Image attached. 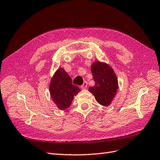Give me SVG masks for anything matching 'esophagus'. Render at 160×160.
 Listing matches in <instances>:
<instances>
[{"label":"esophagus","mask_w":160,"mask_h":160,"mask_svg":"<svg viewBox=\"0 0 160 160\" xmlns=\"http://www.w3.org/2000/svg\"><path fill=\"white\" fill-rule=\"evenodd\" d=\"M87 87H88V83H87V82H86V81H85L84 83H83V84L81 86V88L82 89H83L87 88Z\"/></svg>","instance_id":"34e87169"}]
</instances>
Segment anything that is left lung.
<instances>
[{"label":"left lung","mask_w":160,"mask_h":160,"mask_svg":"<svg viewBox=\"0 0 160 160\" xmlns=\"http://www.w3.org/2000/svg\"><path fill=\"white\" fill-rule=\"evenodd\" d=\"M95 85L89 88L96 101L103 106H110L118 92V83L114 71L108 64L96 60L91 66Z\"/></svg>","instance_id":"8db88e82"}]
</instances>
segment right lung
<instances>
[{"label": "right lung", "instance_id": "right-lung-1", "mask_svg": "<svg viewBox=\"0 0 160 160\" xmlns=\"http://www.w3.org/2000/svg\"><path fill=\"white\" fill-rule=\"evenodd\" d=\"M52 100L60 110L67 109L71 104L74 96L81 92L80 88L72 83V79L63 67L56 71L49 85Z\"/></svg>", "mask_w": 160, "mask_h": 160}]
</instances>
